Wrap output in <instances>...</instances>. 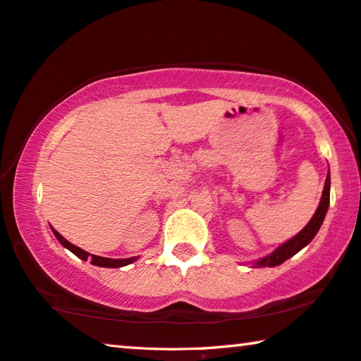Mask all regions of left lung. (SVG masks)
I'll return each mask as SVG.
<instances>
[{
    "instance_id": "left-lung-1",
    "label": "left lung",
    "mask_w": 361,
    "mask_h": 361,
    "mask_svg": "<svg viewBox=\"0 0 361 361\" xmlns=\"http://www.w3.org/2000/svg\"><path fill=\"white\" fill-rule=\"evenodd\" d=\"M329 191H331V175L328 173L326 176V181H324V190L322 194V201H319V205L317 212H314L312 220L307 223L305 228L302 231H299L295 234L294 238H290L289 241H286L284 244L279 245L273 250L271 254H268L265 257H262V259L255 260L252 265L254 268H262V267H278L284 263L290 257L295 255L299 250H302L305 247V245L310 244L312 239L317 236V233L319 228L323 225V220L326 216V212H328L329 207Z\"/></svg>"
}]
</instances>
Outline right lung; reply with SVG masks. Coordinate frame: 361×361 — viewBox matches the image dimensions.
Wrapping results in <instances>:
<instances>
[{"mask_svg": "<svg viewBox=\"0 0 361 361\" xmlns=\"http://www.w3.org/2000/svg\"><path fill=\"white\" fill-rule=\"evenodd\" d=\"M51 230H53V233H54V236H56L57 241H59L62 245H64L66 249H68L72 254H75V255L78 257V259H82V260H85V262H87V260L90 259L91 263H93V265H96V267L120 268V267L130 265V263H133V262H136V259H138V257H131V259H106V257H99V255H93V254L90 255V254L87 252V250L80 249V247H77V245H73L72 243H68L64 236H61V234L54 230V228H51Z\"/></svg>", "mask_w": 361, "mask_h": 361, "instance_id": "obj_1", "label": "right lung"}]
</instances>
